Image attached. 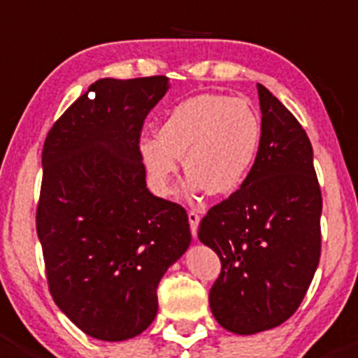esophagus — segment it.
Wrapping results in <instances>:
<instances>
[{
    "mask_svg": "<svg viewBox=\"0 0 358 358\" xmlns=\"http://www.w3.org/2000/svg\"><path fill=\"white\" fill-rule=\"evenodd\" d=\"M187 217H189V224H190V233H192V236H198V226H199V215L196 212H189L187 213Z\"/></svg>",
    "mask_w": 358,
    "mask_h": 358,
    "instance_id": "34e87169",
    "label": "esophagus"
}]
</instances>
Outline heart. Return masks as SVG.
<instances>
[{
  "label": "heart",
  "mask_w": 358,
  "mask_h": 358,
  "mask_svg": "<svg viewBox=\"0 0 358 358\" xmlns=\"http://www.w3.org/2000/svg\"><path fill=\"white\" fill-rule=\"evenodd\" d=\"M262 132V120L245 100L203 93L175 106L160 123L159 138L139 141V155L159 196L171 194L178 159L190 173L189 198L205 190L226 196L242 187L255 166Z\"/></svg>",
  "instance_id": "1"
}]
</instances>
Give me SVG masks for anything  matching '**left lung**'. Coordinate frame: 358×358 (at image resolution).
Masks as SVG:
<instances>
[{
	"mask_svg": "<svg viewBox=\"0 0 358 358\" xmlns=\"http://www.w3.org/2000/svg\"><path fill=\"white\" fill-rule=\"evenodd\" d=\"M262 145L236 192L208 210L198 238L220 259L210 309L220 327L250 336L299 309L322 250V190L313 146L295 116L258 85Z\"/></svg>",
	"mask_w": 358,
	"mask_h": 358,
	"instance_id": "obj_1",
	"label": "left lung"
}]
</instances>
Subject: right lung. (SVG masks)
<instances>
[{
    "label": "right lung",
    "mask_w": 358,
    "mask_h": 358,
    "mask_svg": "<svg viewBox=\"0 0 358 358\" xmlns=\"http://www.w3.org/2000/svg\"><path fill=\"white\" fill-rule=\"evenodd\" d=\"M168 90L166 76L99 79L43 143L36 233L49 289L100 341L148 329L157 286L192 240L185 210L148 190L139 155L143 122Z\"/></svg>",
    "instance_id": "obj_1"
}]
</instances>
